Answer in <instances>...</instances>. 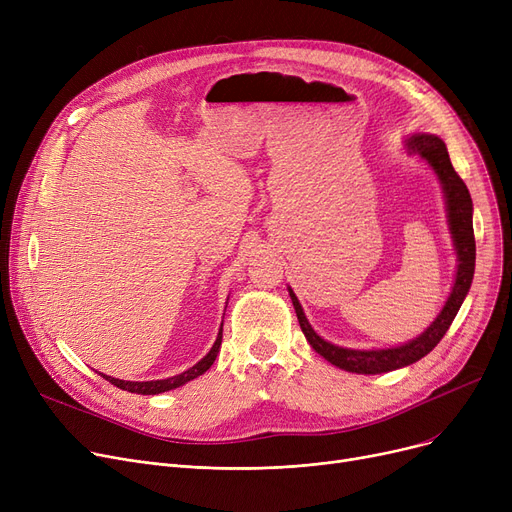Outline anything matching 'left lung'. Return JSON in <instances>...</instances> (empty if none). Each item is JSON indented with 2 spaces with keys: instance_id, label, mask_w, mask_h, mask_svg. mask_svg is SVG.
Masks as SVG:
<instances>
[{
  "instance_id": "obj_1",
  "label": "left lung",
  "mask_w": 512,
  "mask_h": 512,
  "mask_svg": "<svg viewBox=\"0 0 512 512\" xmlns=\"http://www.w3.org/2000/svg\"><path fill=\"white\" fill-rule=\"evenodd\" d=\"M402 147L409 155H417L425 164L434 170V174L440 180L444 201H446V218H448V230L452 234V247L456 253V274L452 282V290L448 299L438 313V317L429 324L417 338L390 346V348H346L332 344L321 338L309 324V319L297 299V294L288 286L290 301L297 311V319L301 324V330L311 344L317 355L330 361L332 365L351 371V373H363V375H375V373H388L400 367H407L419 359H423L429 351H434V346L444 338L448 332L452 319L459 313L465 297L469 294L473 274H475V236H473V201L469 195L467 184L461 180V176L454 172L448 149L444 141L436 134L427 132H413L407 134Z\"/></svg>"
}]
</instances>
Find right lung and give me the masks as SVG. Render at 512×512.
I'll return each mask as SVG.
<instances>
[{
  "instance_id": "add662e5",
  "label": "right lung",
  "mask_w": 512,
  "mask_h": 512,
  "mask_svg": "<svg viewBox=\"0 0 512 512\" xmlns=\"http://www.w3.org/2000/svg\"><path fill=\"white\" fill-rule=\"evenodd\" d=\"M224 326V324H222ZM220 346H222V328L218 332V338H215L211 351L199 361L195 363L191 369H186L178 375H172V378H166V380H151V382H128V380H118V378H112V375H105L101 373L103 378L114 384L116 388L120 390H126V392H132V394H161V392H168V390H174V388H180L184 386L186 382H191L195 378H199V375H203L215 361V357H218L220 353Z\"/></svg>"
}]
</instances>
